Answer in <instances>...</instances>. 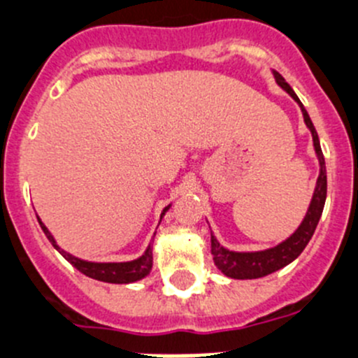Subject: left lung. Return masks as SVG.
<instances>
[{"label": "left lung", "mask_w": 358, "mask_h": 358, "mask_svg": "<svg viewBox=\"0 0 358 358\" xmlns=\"http://www.w3.org/2000/svg\"><path fill=\"white\" fill-rule=\"evenodd\" d=\"M273 76L275 81L296 101L301 113H303V120H306V126L309 127L310 134H313L314 150H316L317 162H320V177H317L316 189H314L313 201H310V206L307 209V215L303 218V222H301L300 227L286 241L278 243L277 247L261 252H232L222 247L216 241L215 236L211 234V254L213 261L218 266V270L224 275H227V277L241 278V280H245V278L266 277V275L273 273V271L280 270V268L287 266L289 262H293L303 252V248L307 247V243L313 238L314 231L317 227V222L321 218V213H323L324 201H327V166H324V157L323 152H321L320 138H317L313 120H310L309 113L303 108V104L300 103V99H298L293 88L286 83V80L277 71H273Z\"/></svg>", "instance_id": "left-lung-1"}]
</instances>
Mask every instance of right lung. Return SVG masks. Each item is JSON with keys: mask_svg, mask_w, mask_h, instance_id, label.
Masks as SVG:
<instances>
[{"mask_svg": "<svg viewBox=\"0 0 358 358\" xmlns=\"http://www.w3.org/2000/svg\"><path fill=\"white\" fill-rule=\"evenodd\" d=\"M170 206H166L162 213V218L166 211H169ZM38 218V216H37ZM38 224H41L42 231L44 234L48 236V239L52 243V247L57 248L69 262H71L72 266L80 270L81 273L87 275L90 278H96V280L101 282H110V284H131V282L142 280L143 277L150 273V268H152V248L150 245L147 247V250L143 252V255H140L138 259H134V261H127V262H90V261H83V259H78L74 255L67 254L65 250H62L60 247L57 245L55 238H52L51 232L48 231L44 224L38 218Z\"/></svg>", "mask_w": 358, "mask_h": 358, "instance_id": "obj_1", "label": "right lung"}]
</instances>
